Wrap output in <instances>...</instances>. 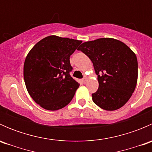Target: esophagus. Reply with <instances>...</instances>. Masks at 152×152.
<instances>
[{
  "label": "esophagus",
  "instance_id": "esophagus-1",
  "mask_svg": "<svg viewBox=\"0 0 152 152\" xmlns=\"http://www.w3.org/2000/svg\"><path fill=\"white\" fill-rule=\"evenodd\" d=\"M87 77L86 76H85L83 79H82V82H83V83H85V82H87Z\"/></svg>",
  "mask_w": 152,
  "mask_h": 152
}]
</instances>
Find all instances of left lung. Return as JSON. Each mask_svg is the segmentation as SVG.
<instances>
[{"instance_id": "obj_1", "label": "left lung", "mask_w": 152, "mask_h": 152, "mask_svg": "<svg viewBox=\"0 0 152 152\" xmlns=\"http://www.w3.org/2000/svg\"><path fill=\"white\" fill-rule=\"evenodd\" d=\"M92 61L99 89L92 94L96 105L108 111L121 108L134 93L137 81V59L126 44L113 38L85 42L78 49Z\"/></svg>"}]
</instances>
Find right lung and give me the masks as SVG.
Returning <instances> with one entry per match:
<instances>
[{"instance_id": "obj_1", "label": "right lung", "mask_w": 152, "mask_h": 152, "mask_svg": "<svg viewBox=\"0 0 152 152\" xmlns=\"http://www.w3.org/2000/svg\"><path fill=\"white\" fill-rule=\"evenodd\" d=\"M82 42L52 35L29 51L24 62V81L31 97L42 108L60 110L73 99L79 84L70 75V56Z\"/></svg>"}]
</instances>
